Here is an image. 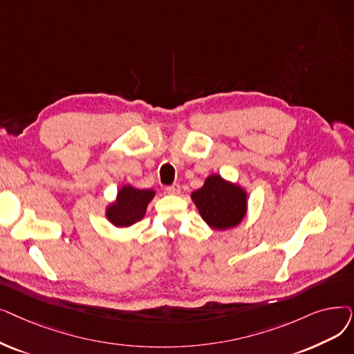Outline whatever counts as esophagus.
I'll return each instance as SVG.
<instances>
[{
    "label": "esophagus",
    "instance_id": "34e87169",
    "mask_svg": "<svg viewBox=\"0 0 354 354\" xmlns=\"http://www.w3.org/2000/svg\"><path fill=\"white\" fill-rule=\"evenodd\" d=\"M180 185L179 183H174V185H171V187H167L166 188V192L167 194H171V195H179L180 194Z\"/></svg>",
    "mask_w": 354,
    "mask_h": 354
}]
</instances>
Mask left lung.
I'll return each instance as SVG.
<instances>
[{
	"instance_id": "left-lung-1",
	"label": "left lung",
	"mask_w": 354,
	"mask_h": 354,
	"mask_svg": "<svg viewBox=\"0 0 354 354\" xmlns=\"http://www.w3.org/2000/svg\"><path fill=\"white\" fill-rule=\"evenodd\" d=\"M191 198L205 224L218 232L237 227L248 214V191L218 174L209 175Z\"/></svg>"
}]
</instances>
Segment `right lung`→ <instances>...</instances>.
I'll use <instances>...</instances> for the list:
<instances>
[{"instance_id": "right-lung-1", "label": "right lung", "mask_w": 354, "mask_h": 354, "mask_svg": "<svg viewBox=\"0 0 354 354\" xmlns=\"http://www.w3.org/2000/svg\"><path fill=\"white\" fill-rule=\"evenodd\" d=\"M155 195L153 189H140L130 183L122 185L114 201L105 207V218L117 228L131 227L145 217L147 205Z\"/></svg>"}]
</instances>
